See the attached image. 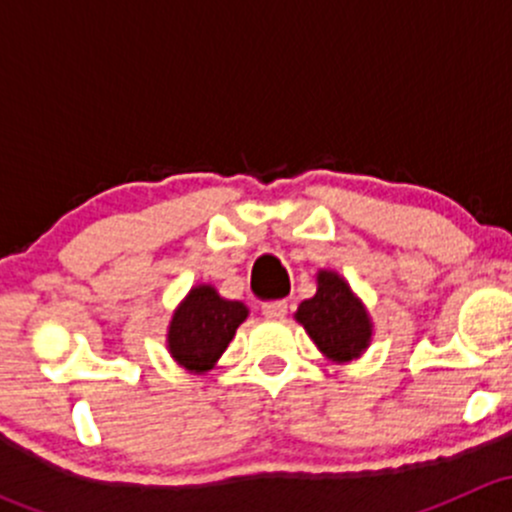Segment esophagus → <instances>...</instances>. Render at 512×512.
I'll list each match as a JSON object with an SVG mask.
<instances>
[{
	"instance_id": "1",
	"label": "esophagus",
	"mask_w": 512,
	"mask_h": 512,
	"mask_svg": "<svg viewBox=\"0 0 512 512\" xmlns=\"http://www.w3.org/2000/svg\"><path fill=\"white\" fill-rule=\"evenodd\" d=\"M262 314H265L267 319H285L287 302H265L262 304Z\"/></svg>"
}]
</instances>
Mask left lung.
I'll list each match as a JSON object with an SVG mask.
<instances>
[{
    "instance_id": "1",
    "label": "left lung",
    "mask_w": 512,
    "mask_h": 512,
    "mask_svg": "<svg viewBox=\"0 0 512 512\" xmlns=\"http://www.w3.org/2000/svg\"><path fill=\"white\" fill-rule=\"evenodd\" d=\"M317 285V294L299 304L297 322L329 359H354L371 339L369 314L347 282L334 272H319Z\"/></svg>"
}]
</instances>
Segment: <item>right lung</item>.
<instances>
[{"label":"right lung","instance_id":"1","mask_svg":"<svg viewBox=\"0 0 512 512\" xmlns=\"http://www.w3.org/2000/svg\"><path fill=\"white\" fill-rule=\"evenodd\" d=\"M245 317V304L223 299L213 287L190 289L188 299L180 304L170 322V354L185 369L208 371L225 352Z\"/></svg>","mask_w":512,"mask_h":512}]
</instances>
